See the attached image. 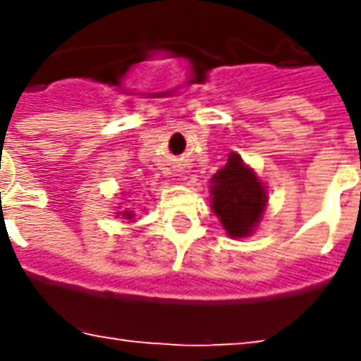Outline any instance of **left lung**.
<instances>
[{
	"label": "left lung",
	"instance_id": "left-lung-1",
	"mask_svg": "<svg viewBox=\"0 0 361 361\" xmlns=\"http://www.w3.org/2000/svg\"><path fill=\"white\" fill-rule=\"evenodd\" d=\"M211 204L227 235H251L267 207V190L253 169L231 152L227 164L211 178Z\"/></svg>",
	"mask_w": 361,
	"mask_h": 361
}]
</instances>
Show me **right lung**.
<instances>
[{
    "label": "right lung",
    "instance_id": "obj_1",
    "mask_svg": "<svg viewBox=\"0 0 361 361\" xmlns=\"http://www.w3.org/2000/svg\"><path fill=\"white\" fill-rule=\"evenodd\" d=\"M122 216H126V219H132L134 215H132L130 211H124V213H122Z\"/></svg>",
    "mask_w": 361,
    "mask_h": 361
}]
</instances>
